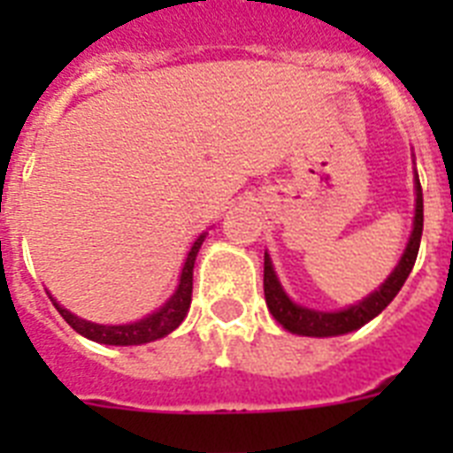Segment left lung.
Returning <instances> with one entry per match:
<instances>
[{"label": "left lung", "instance_id": "left-lung-1", "mask_svg": "<svg viewBox=\"0 0 453 453\" xmlns=\"http://www.w3.org/2000/svg\"><path fill=\"white\" fill-rule=\"evenodd\" d=\"M423 234V190L416 176V216H414V230L409 237V244L404 249L402 261L397 263V268L393 270V275L388 277L386 282L380 284L379 291H373L372 296H366L365 301L350 308L341 310V312H317V310L301 308L296 303H291L289 296L284 294L280 282H277L275 270H273V261L265 254V268H263V291H265V303L268 310L273 312L277 322L282 324L284 329L291 334H301V336H341L348 331H355L359 326H365L369 319L379 315L380 310L388 308V303L397 296V291L402 289V284L407 282L409 273L414 268L416 256H418V247H421Z\"/></svg>", "mask_w": 453, "mask_h": 453}]
</instances>
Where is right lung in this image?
<instances>
[{
	"mask_svg": "<svg viewBox=\"0 0 453 453\" xmlns=\"http://www.w3.org/2000/svg\"><path fill=\"white\" fill-rule=\"evenodd\" d=\"M204 242V234H199L197 242L192 244L190 254L185 258L183 273H180V282H178L176 294L164 303L162 308L148 315L141 322L134 324H117V326H105V324H94L87 322V319H80L74 317L73 312H67L65 308H60L58 303L53 301L56 310L60 312V317L65 319L70 326H73L77 334L81 336L91 338L96 343H105V345H141V343H150V341H157V338L166 336L171 331L176 329L178 324L183 322L185 315H188V308H190L192 301V268H195V258H197V251Z\"/></svg>",
	"mask_w": 453,
	"mask_h": 453,
	"instance_id": "1",
	"label": "right lung"
}]
</instances>
